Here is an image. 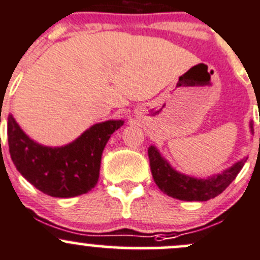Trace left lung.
<instances>
[{
	"label": "left lung",
	"instance_id": "8db88e82",
	"mask_svg": "<svg viewBox=\"0 0 260 260\" xmlns=\"http://www.w3.org/2000/svg\"><path fill=\"white\" fill-rule=\"evenodd\" d=\"M249 126L250 133L253 134V121H250ZM148 154L150 169L155 184L164 194L169 195L174 199L185 200V202H207L218 197L237 178L248 159L244 157L239 160L223 173L214 174L204 179H198L176 171L154 145L149 146Z\"/></svg>",
	"mask_w": 260,
	"mask_h": 260
}]
</instances>
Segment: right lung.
<instances>
[{"mask_svg":"<svg viewBox=\"0 0 260 260\" xmlns=\"http://www.w3.org/2000/svg\"><path fill=\"white\" fill-rule=\"evenodd\" d=\"M122 125L124 120L99 122L72 143L52 148L30 139L10 114L7 135L11 159L21 175L44 194L55 198L86 194L98 184L106 143Z\"/></svg>","mask_w":260,"mask_h":260,"instance_id":"1","label":"right lung"}]
</instances>
